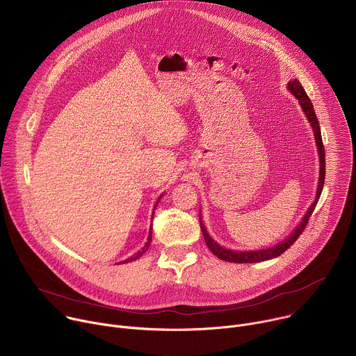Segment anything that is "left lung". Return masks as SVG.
<instances>
[{
  "mask_svg": "<svg viewBox=\"0 0 356 356\" xmlns=\"http://www.w3.org/2000/svg\"><path fill=\"white\" fill-rule=\"evenodd\" d=\"M287 88L289 91L298 99V103L304 111V114H306L307 120L310 121L312 124V128L314 131V136H316V143H317V147H318V154H320V180H318V188H317V194H316V200L313 204L310 206V209L307 210L306 216L302 217V221L297 225V228L291 232L290 236H287L284 241H282L280 243H277L276 246L273 248H268V249H261V250H243V252H236V250H231V249H227V248H222L221 245H218L207 232L204 224H202L201 218H200V227H201V232L202 235H204V239H206V243L209 246V249L214 253V255L221 259V261H225V262H232V264H255V262H262V261H269V259H273V258H277L280 257L282 253L284 250H287L296 241L297 238L302 234L304 228L307 227V222L317 206L318 202V198L321 195V191H323V186H324V179H325V149H324V145H323V138H321V131H320V124H318V120H317V115H316V111H314V107L312 104V99L309 98V95L306 94V91H304L302 86L300 84V81L297 79L289 81L287 84Z\"/></svg>",
  "mask_w": 356,
  "mask_h": 356,
  "instance_id": "1",
  "label": "left lung"
}]
</instances>
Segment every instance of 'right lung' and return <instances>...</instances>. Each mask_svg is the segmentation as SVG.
Instances as JSON below:
<instances>
[{"label":"right lung","instance_id":"obj_1","mask_svg":"<svg viewBox=\"0 0 356 356\" xmlns=\"http://www.w3.org/2000/svg\"><path fill=\"white\" fill-rule=\"evenodd\" d=\"M162 197V195H161ZM156 206H158V202H156ZM154 218V217H152ZM150 242H152V228H150V231H149V235H147V241H146V243H145V246L138 252V253H135L134 257H131L129 259H127V261H124V262H121V264H128V262H132V261H136L138 258H140L143 253L147 250V248H149V245H150Z\"/></svg>","mask_w":356,"mask_h":356}]
</instances>
